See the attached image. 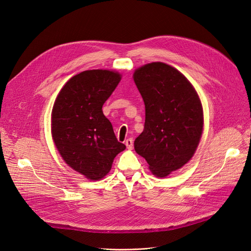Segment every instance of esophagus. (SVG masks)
I'll list each match as a JSON object with an SVG mask.
<instances>
[{
	"mask_svg": "<svg viewBox=\"0 0 251 251\" xmlns=\"http://www.w3.org/2000/svg\"><path fill=\"white\" fill-rule=\"evenodd\" d=\"M125 145L127 147V149L131 150L132 147H133V140H132V138H127V140L125 141Z\"/></svg>",
	"mask_w": 251,
	"mask_h": 251,
	"instance_id": "obj_1",
	"label": "esophagus"
}]
</instances>
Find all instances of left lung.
Instances as JSON below:
<instances>
[{
    "instance_id": "8db88e82",
    "label": "left lung",
    "mask_w": 251,
    "mask_h": 251,
    "mask_svg": "<svg viewBox=\"0 0 251 251\" xmlns=\"http://www.w3.org/2000/svg\"><path fill=\"white\" fill-rule=\"evenodd\" d=\"M133 79L146 108L135 152L158 178L181 169L196 152L202 133V106L197 91L177 69L161 62L144 65Z\"/></svg>"
}]
</instances>
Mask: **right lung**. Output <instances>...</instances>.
Listing matches in <instances>:
<instances>
[{
  "mask_svg": "<svg viewBox=\"0 0 251 251\" xmlns=\"http://www.w3.org/2000/svg\"><path fill=\"white\" fill-rule=\"evenodd\" d=\"M120 80L115 71H82L65 83L52 107L55 147L71 169L90 180L106 176L115 157L126 149L102 111Z\"/></svg>",
  "mask_w": 251,
  "mask_h": 251,
  "instance_id": "1",
  "label": "right lung"
}]
</instances>
